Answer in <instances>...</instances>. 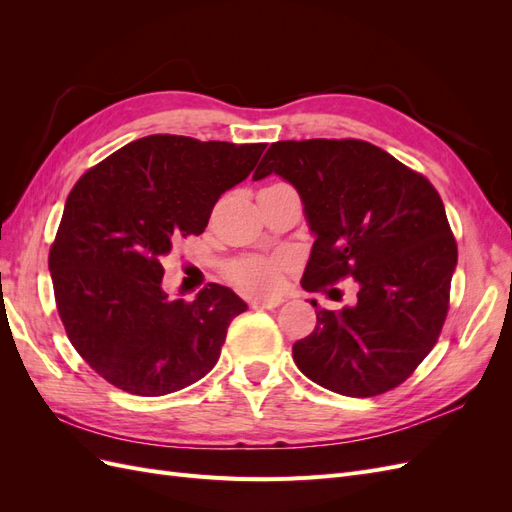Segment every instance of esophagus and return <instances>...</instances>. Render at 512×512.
<instances>
[{"label": "esophagus", "mask_w": 512, "mask_h": 512, "mask_svg": "<svg viewBox=\"0 0 512 512\" xmlns=\"http://www.w3.org/2000/svg\"><path fill=\"white\" fill-rule=\"evenodd\" d=\"M282 297H256L252 299V305L254 307H262V309H273L277 305H282Z\"/></svg>", "instance_id": "esophagus-1"}]
</instances>
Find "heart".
Listing matches in <instances>:
<instances>
[{"label":"heart","instance_id":"obj_1","mask_svg":"<svg viewBox=\"0 0 512 512\" xmlns=\"http://www.w3.org/2000/svg\"><path fill=\"white\" fill-rule=\"evenodd\" d=\"M286 265L284 258H265V256H250L232 262L230 277L237 284L254 290H269L280 282V271Z\"/></svg>","mask_w":512,"mask_h":512}]
</instances>
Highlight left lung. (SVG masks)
Listing matches in <instances>:
<instances>
[{"label": "left lung", "mask_w": 512, "mask_h": 512, "mask_svg": "<svg viewBox=\"0 0 512 512\" xmlns=\"http://www.w3.org/2000/svg\"><path fill=\"white\" fill-rule=\"evenodd\" d=\"M280 175L299 192L314 235L301 286L344 277L356 303L318 307L316 329L292 346L303 374L346 397L395 389L436 346L448 312L457 243L436 188L365 141H280L254 181ZM337 288H331V292Z\"/></svg>", "instance_id": "obj_1"}]
</instances>
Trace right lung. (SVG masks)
<instances>
[{
    "label": "right lung",
    "instance_id": "obj_1",
    "mask_svg": "<svg viewBox=\"0 0 512 512\" xmlns=\"http://www.w3.org/2000/svg\"><path fill=\"white\" fill-rule=\"evenodd\" d=\"M265 143L151 134L72 188L49 271L57 312L85 363L117 389L160 397L205 378L247 305L209 284L192 303L162 288V258L200 235L218 198L250 177Z\"/></svg>",
    "mask_w": 512,
    "mask_h": 512
}]
</instances>
